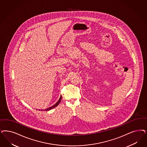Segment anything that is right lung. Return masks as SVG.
I'll return each mask as SVG.
<instances>
[{
	"label": "right lung",
	"instance_id": "obj_1",
	"mask_svg": "<svg viewBox=\"0 0 147 147\" xmlns=\"http://www.w3.org/2000/svg\"><path fill=\"white\" fill-rule=\"evenodd\" d=\"M61 99H62V96H60V99H59V100H58V101H57L56 102L55 104L54 105H53V106H51V107H48V108H47V109H46L45 110H41V111H49V110H51V109H54V108H55V107H57L59 104H60V102H61ZM39 111H40V110H39Z\"/></svg>",
	"mask_w": 147,
	"mask_h": 147
}]
</instances>
